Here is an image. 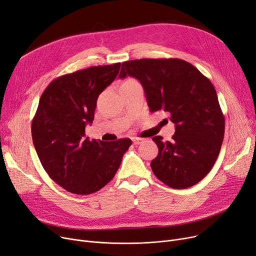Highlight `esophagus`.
<instances>
[{
  "label": "esophagus",
  "mask_w": 256,
  "mask_h": 256,
  "mask_svg": "<svg viewBox=\"0 0 256 256\" xmlns=\"http://www.w3.org/2000/svg\"><path fill=\"white\" fill-rule=\"evenodd\" d=\"M142 142H143V139H141V138H132V143H134L135 146H138V144H140Z\"/></svg>",
  "instance_id": "34e87169"
}]
</instances>
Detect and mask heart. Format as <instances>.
I'll return each instance as SVG.
<instances>
[{"instance_id": "obj_1", "label": "heart", "mask_w": 256, "mask_h": 256, "mask_svg": "<svg viewBox=\"0 0 256 256\" xmlns=\"http://www.w3.org/2000/svg\"><path fill=\"white\" fill-rule=\"evenodd\" d=\"M128 82H135V80H128Z\"/></svg>"}]
</instances>
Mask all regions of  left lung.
<instances>
[{"instance_id": "left-lung-1", "label": "left lung", "mask_w": 256, "mask_h": 256, "mask_svg": "<svg viewBox=\"0 0 256 256\" xmlns=\"http://www.w3.org/2000/svg\"><path fill=\"white\" fill-rule=\"evenodd\" d=\"M126 76L141 82L150 112L163 110L176 124L172 141L152 138L159 148L152 172L174 190L196 185L214 168L224 139L225 118L214 84L179 58L124 62L119 77Z\"/></svg>"}]
</instances>
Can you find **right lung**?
<instances>
[{
  "mask_svg": "<svg viewBox=\"0 0 256 256\" xmlns=\"http://www.w3.org/2000/svg\"><path fill=\"white\" fill-rule=\"evenodd\" d=\"M120 62L90 66L58 77L40 98L31 124L33 144L51 179L66 192L90 194L102 190L117 172L130 139L90 140L97 98L114 82Z\"/></svg>",
  "mask_w": 256,
  "mask_h": 256,
  "instance_id": "right-lung-1",
  "label": "right lung"
}]
</instances>
